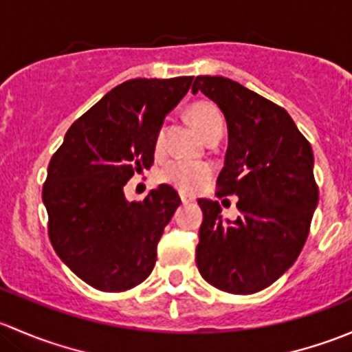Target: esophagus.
Listing matches in <instances>:
<instances>
[{
    "instance_id": "1",
    "label": "esophagus",
    "mask_w": 352,
    "mask_h": 352,
    "mask_svg": "<svg viewBox=\"0 0 352 352\" xmlns=\"http://www.w3.org/2000/svg\"><path fill=\"white\" fill-rule=\"evenodd\" d=\"M180 201H182V204H190V202L196 201V197L189 196V194H182V192H180Z\"/></svg>"
}]
</instances>
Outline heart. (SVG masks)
<instances>
[{
  "label": "heart",
  "mask_w": 352,
  "mask_h": 352,
  "mask_svg": "<svg viewBox=\"0 0 352 352\" xmlns=\"http://www.w3.org/2000/svg\"><path fill=\"white\" fill-rule=\"evenodd\" d=\"M189 120L196 131L204 138V134L209 129L216 126L218 122H223V117L219 110L209 102H197L190 105L189 109ZM160 136H156V144H160ZM211 175V166L204 162H194V160L175 158L170 160L168 163L162 166L158 173V179L182 192H194L197 190L206 180Z\"/></svg>",
  "instance_id": "b5f03b06"
}]
</instances>
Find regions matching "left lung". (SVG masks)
Listing matches in <instances>:
<instances>
[{
  "mask_svg": "<svg viewBox=\"0 0 352 352\" xmlns=\"http://www.w3.org/2000/svg\"><path fill=\"white\" fill-rule=\"evenodd\" d=\"M228 126L221 194H235L240 216L223 219L218 201L199 199L196 264L218 289L252 294L271 286L294 264L318 204L314 151L289 113L243 85L223 76H197Z\"/></svg>",
  "mask_w": 352,
  "mask_h": 352,
  "instance_id": "obj_1",
  "label": "left lung"
}]
</instances>
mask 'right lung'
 <instances>
[{
  "instance_id": "right-lung-1",
  "label": "right lung",
  "mask_w": 352,
  "mask_h": 352,
  "mask_svg": "<svg viewBox=\"0 0 352 352\" xmlns=\"http://www.w3.org/2000/svg\"><path fill=\"white\" fill-rule=\"evenodd\" d=\"M192 80L124 81L74 120L51 158L42 189L49 239L87 285L126 291L153 271L156 245L180 197L162 184L143 201H127L124 186L151 166L163 120Z\"/></svg>"
}]
</instances>
